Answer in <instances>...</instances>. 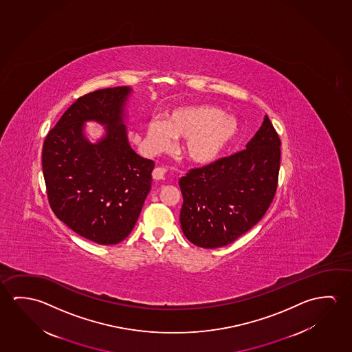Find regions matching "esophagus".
Returning a JSON list of instances; mask_svg holds the SVG:
<instances>
[{"mask_svg": "<svg viewBox=\"0 0 352 352\" xmlns=\"http://www.w3.org/2000/svg\"><path fill=\"white\" fill-rule=\"evenodd\" d=\"M164 174H166V169L164 168L157 167L153 169L152 177H153L155 180H162V179H164Z\"/></svg>", "mask_w": 352, "mask_h": 352, "instance_id": "34e87169", "label": "esophagus"}]
</instances>
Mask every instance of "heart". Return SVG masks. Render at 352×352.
Instances as JSON below:
<instances>
[{
  "instance_id": "1",
  "label": "heart",
  "mask_w": 352,
  "mask_h": 352,
  "mask_svg": "<svg viewBox=\"0 0 352 352\" xmlns=\"http://www.w3.org/2000/svg\"><path fill=\"white\" fill-rule=\"evenodd\" d=\"M241 133L234 116L208 104H191L170 110L166 121L155 118L147 122L146 138L152 151L167 150L172 136L184 140L183 155L195 166H208L230 150Z\"/></svg>"
}]
</instances>
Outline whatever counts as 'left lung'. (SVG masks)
Listing matches in <instances>:
<instances>
[{"instance_id":"8db88e82","label":"left lung","mask_w":352,"mask_h":352,"mask_svg":"<svg viewBox=\"0 0 352 352\" xmlns=\"http://www.w3.org/2000/svg\"><path fill=\"white\" fill-rule=\"evenodd\" d=\"M280 146L265 116L247 150L191 169L180 178L183 206L179 219L192 244L225 247L259 222L276 192Z\"/></svg>"}]
</instances>
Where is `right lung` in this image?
I'll return each mask as SVG.
<instances>
[{
    "mask_svg": "<svg viewBox=\"0 0 352 352\" xmlns=\"http://www.w3.org/2000/svg\"><path fill=\"white\" fill-rule=\"evenodd\" d=\"M131 87L88 93L65 111L43 146V173L52 211L77 234L102 245L124 241L150 192L155 163L127 139L125 108ZM104 126L91 143L85 122Z\"/></svg>",
    "mask_w": 352,
    "mask_h": 352,
    "instance_id": "add662e5",
    "label": "right lung"
}]
</instances>
